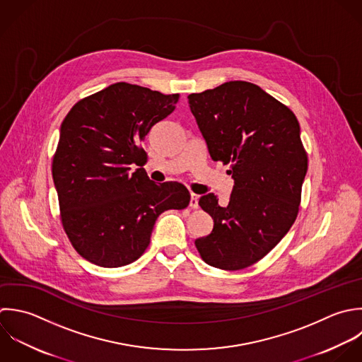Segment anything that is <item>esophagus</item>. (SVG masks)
<instances>
[{
  "label": "esophagus",
  "instance_id": "esophagus-1",
  "mask_svg": "<svg viewBox=\"0 0 362 362\" xmlns=\"http://www.w3.org/2000/svg\"><path fill=\"white\" fill-rule=\"evenodd\" d=\"M190 207L192 209H197L199 207V196L194 194V193H192V196H190Z\"/></svg>",
  "mask_w": 362,
  "mask_h": 362
}]
</instances>
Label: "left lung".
I'll list each match as a JSON object with an SVG mask.
<instances>
[{
    "label": "left lung",
    "instance_id": "1",
    "mask_svg": "<svg viewBox=\"0 0 362 362\" xmlns=\"http://www.w3.org/2000/svg\"><path fill=\"white\" fill-rule=\"evenodd\" d=\"M187 98L211 159L230 165L234 179L227 203L213 193L199 200L214 227L194 245L214 268H248L278 245L299 214L308 172L299 121L250 81H227Z\"/></svg>",
    "mask_w": 362,
    "mask_h": 362
}]
</instances>
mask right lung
Here are the masks:
<instances>
[{
	"label": "right lung",
	"instance_id": "right-lung-1",
	"mask_svg": "<svg viewBox=\"0 0 362 362\" xmlns=\"http://www.w3.org/2000/svg\"><path fill=\"white\" fill-rule=\"evenodd\" d=\"M179 97L119 81L81 98L64 117L52 176L63 230L88 262L118 268L136 261L156 218L189 206L182 183L156 185L142 168L145 135Z\"/></svg>",
	"mask_w": 362,
	"mask_h": 362
}]
</instances>
